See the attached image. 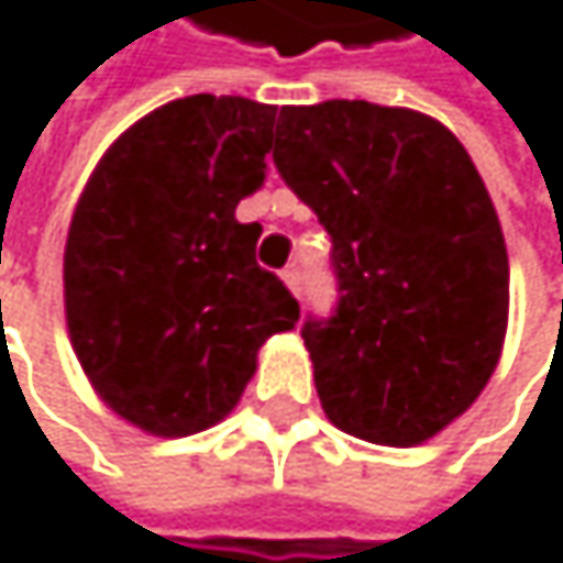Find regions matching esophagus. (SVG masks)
I'll use <instances>...</instances> for the list:
<instances>
[{
  "label": "esophagus",
  "instance_id": "34e87169",
  "mask_svg": "<svg viewBox=\"0 0 563 563\" xmlns=\"http://www.w3.org/2000/svg\"><path fill=\"white\" fill-rule=\"evenodd\" d=\"M284 284L294 290V297H300V269H297V266H287V269H284Z\"/></svg>",
  "mask_w": 563,
  "mask_h": 563
}]
</instances>
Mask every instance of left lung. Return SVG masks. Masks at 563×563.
Instances as JSON below:
<instances>
[{"label": "left lung", "mask_w": 563, "mask_h": 563, "mask_svg": "<svg viewBox=\"0 0 563 563\" xmlns=\"http://www.w3.org/2000/svg\"><path fill=\"white\" fill-rule=\"evenodd\" d=\"M273 163L333 243L336 307L300 327L327 417L371 444H420L477 400L507 330L481 173L437 119L364 99L284 106Z\"/></svg>", "instance_id": "left-lung-1"}]
</instances>
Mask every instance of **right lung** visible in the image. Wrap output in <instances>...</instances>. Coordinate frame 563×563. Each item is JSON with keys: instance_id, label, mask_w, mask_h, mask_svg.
Masks as SVG:
<instances>
[{"instance_id": "1", "label": "right lung", "mask_w": 563, "mask_h": 563, "mask_svg": "<svg viewBox=\"0 0 563 563\" xmlns=\"http://www.w3.org/2000/svg\"><path fill=\"white\" fill-rule=\"evenodd\" d=\"M276 106L186 96L119 136L73 213L63 284L73 350L130 423L186 437L223 420L266 336L300 303L256 263L236 203L266 173Z\"/></svg>"}]
</instances>
